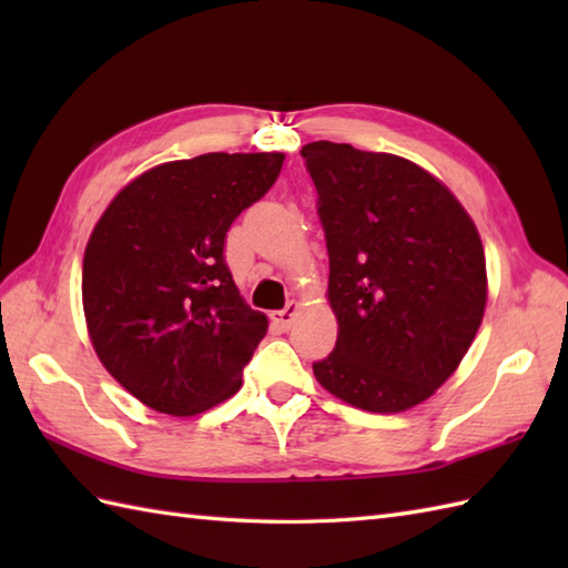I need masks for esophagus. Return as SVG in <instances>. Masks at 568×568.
<instances>
[{
    "label": "esophagus",
    "instance_id": "1",
    "mask_svg": "<svg viewBox=\"0 0 568 568\" xmlns=\"http://www.w3.org/2000/svg\"><path fill=\"white\" fill-rule=\"evenodd\" d=\"M295 315H297V305H295V303H291V305H287V307H283V310L273 312L271 320L277 324V327H281V329H285V332H287V329L293 327Z\"/></svg>",
    "mask_w": 568,
    "mask_h": 568
}]
</instances>
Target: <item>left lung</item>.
Masks as SVG:
<instances>
[{
	"mask_svg": "<svg viewBox=\"0 0 568 568\" xmlns=\"http://www.w3.org/2000/svg\"><path fill=\"white\" fill-rule=\"evenodd\" d=\"M329 253L334 352L312 364L344 403L403 413L462 364L486 310L484 244L437 178L393 153L300 151Z\"/></svg>",
	"mask_w": 568,
	"mask_h": 568,
	"instance_id": "obj_1",
	"label": "left lung"
}]
</instances>
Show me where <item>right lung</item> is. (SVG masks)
<instances>
[{
  "mask_svg": "<svg viewBox=\"0 0 568 568\" xmlns=\"http://www.w3.org/2000/svg\"><path fill=\"white\" fill-rule=\"evenodd\" d=\"M283 153H204L155 165L100 216L82 307L104 368L165 415H197L241 388L268 329L224 258L236 216L281 175Z\"/></svg>",
  "mask_w": 568,
  "mask_h": 568,
  "instance_id": "right-lung-1",
  "label": "right lung"
}]
</instances>
